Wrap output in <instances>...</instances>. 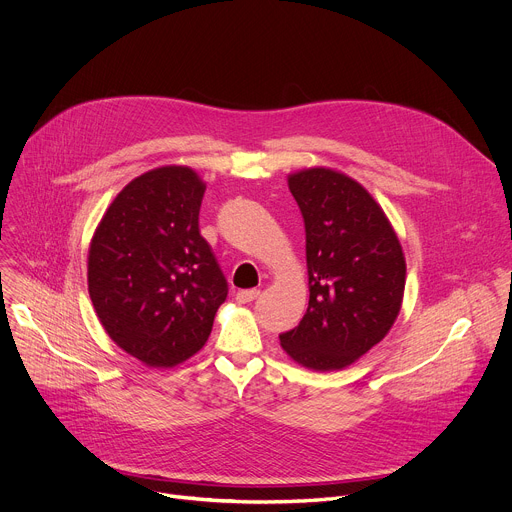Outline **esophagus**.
Segmentation results:
<instances>
[{"mask_svg":"<svg viewBox=\"0 0 512 512\" xmlns=\"http://www.w3.org/2000/svg\"><path fill=\"white\" fill-rule=\"evenodd\" d=\"M259 290H239L237 292V302H241V304H247V302H253V300H257L259 298Z\"/></svg>","mask_w":512,"mask_h":512,"instance_id":"esophagus-1","label":"esophagus"}]
</instances>
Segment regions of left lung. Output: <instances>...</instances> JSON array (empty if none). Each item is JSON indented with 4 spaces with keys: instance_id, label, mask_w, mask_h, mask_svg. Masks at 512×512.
I'll return each instance as SVG.
<instances>
[{
    "instance_id": "left-lung-1",
    "label": "left lung",
    "mask_w": 512,
    "mask_h": 512,
    "mask_svg": "<svg viewBox=\"0 0 512 512\" xmlns=\"http://www.w3.org/2000/svg\"><path fill=\"white\" fill-rule=\"evenodd\" d=\"M288 185L306 228L310 300L280 343L308 369H343L392 329L406 282L404 253L380 204L345 173L302 169Z\"/></svg>"
}]
</instances>
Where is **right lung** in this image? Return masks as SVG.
Masks as SVG:
<instances>
[{
  "mask_svg": "<svg viewBox=\"0 0 512 512\" xmlns=\"http://www.w3.org/2000/svg\"><path fill=\"white\" fill-rule=\"evenodd\" d=\"M206 183L167 165L132 179L89 245L87 288L110 339L149 367H173L210 337L226 277L200 235Z\"/></svg>",
  "mask_w": 512,
  "mask_h": 512,
  "instance_id": "add662e5",
  "label": "right lung"
}]
</instances>
